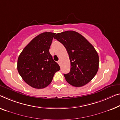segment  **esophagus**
<instances>
[{
    "instance_id": "1",
    "label": "esophagus",
    "mask_w": 120,
    "mask_h": 120,
    "mask_svg": "<svg viewBox=\"0 0 120 120\" xmlns=\"http://www.w3.org/2000/svg\"><path fill=\"white\" fill-rule=\"evenodd\" d=\"M58 64H59V65H60V60H58Z\"/></svg>"
}]
</instances>
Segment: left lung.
<instances>
[{"mask_svg":"<svg viewBox=\"0 0 120 120\" xmlns=\"http://www.w3.org/2000/svg\"><path fill=\"white\" fill-rule=\"evenodd\" d=\"M54 38L62 43L70 60V71L64 74L68 83L80 87L88 83L99 69V56L93 45L82 35L72 30L57 33Z\"/></svg>","mask_w":120,"mask_h":120,"instance_id":"8db88e82","label":"left lung"}]
</instances>
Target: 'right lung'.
<instances>
[{
	"mask_svg": "<svg viewBox=\"0 0 120 120\" xmlns=\"http://www.w3.org/2000/svg\"><path fill=\"white\" fill-rule=\"evenodd\" d=\"M56 33L45 32L34 38L26 46L18 59V72L31 87L43 88L52 82L60 67L49 52Z\"/></svg>",
	"mask_w": 120,
	"mask_h": 120,
	"instance_id": "add662e5",
	"label": "right lung"
}]
</instances>
